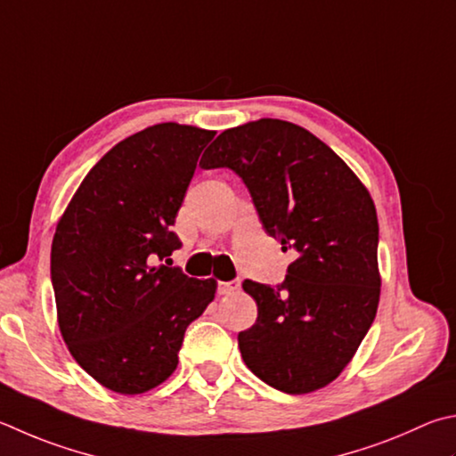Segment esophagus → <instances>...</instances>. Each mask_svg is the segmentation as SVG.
I'll return each instance as SVG.
<instances>
[{"label":"esophagus","mask_w":456,"mask_h":456,"mask_svg":"<svg viewBox=\"0 0 456 456\" xmlns=\"http://www.w3.org/2000/svg\"><path fill=\"white\" fill-rule=\"evenodd\" d=\"M239 287H241L239 281H219L217 291H219V295H231V293L239 291Z\"/></svg>","instance_id":"1"}]
</instances>
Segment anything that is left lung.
Instances as JSON below:
<instances>
[{
	"label": "left lung",
	"instance_id": "8db88e82",
	"mask_svg": "<svg viewBox=\"0 0 456 456\" xmlns=\"http://www.w3.org/2000/svg\"><path fill=\"white\" fill-rule=\"evenodd\" d=\"M200 165L233 169L265 231L295 253L281 285L243 281L256 303L255 325L237 337L245 365L289 395L327 387L379 307V221L367 187L319 137L281 119L223 131Z\"/></svg>",
	"mask_w": 456,
	"mask_h": 456
}]
</instances>
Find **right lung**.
<instances>
[{"label": "right lung", "mask_w": 456, "mask_h": 456, "mask_svg": "<svg viewBox=\"0 0 456 456\" xmlns=\"http://www.w3.org/2000/svg\"><path fill=\"white\" fill-rule=\"evenodd\" d=\"M215 131L157 123L110 149L57 223L52 283L73 359L99 385L142 395L167 380L217 281L169 267L171 227ZM166 263L163 264L162 261Z\"/></svg>", "instance_id": "right-lung-1"}]
</instances>
